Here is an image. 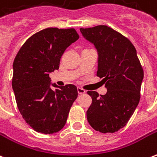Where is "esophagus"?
Instances as JSON below:
<instances>
[{
  "mask_svg": "<svg viewBox=\"0 0 157 157\" xmlns=\"http://www.w3.org/2000/svg\"><path fill=\"white\" fill-rule=\"evenodd\" d=\"M77 92H78L79 94H84V93H86L85 90L83 88H82V87H78V88H77Z\"/></svg>",
  "mask_w": 157,
  "mask_h": 157,
  "instance_id": "esophagus-1",
  "label": "esophagus"
}]
</instances>
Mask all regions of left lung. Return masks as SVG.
I'll return each mask as SVG.
<instances>
[{
	"mask_svg": "<svg viewBox=\"0 0 157 157\" xmlns=\"http://www.w3.org/2000/svg\"><path fill=\"white\" fill-rule=\"evenodd\" d=\"M80 31L98 50L97 75L108 90L100 96L87 92L92 100L86 111L87 121L97 131L114 133L124 127L138 106L143 68L135 46L121 33L105 25Z\"/></svg>",
	"mask_w": 157,
	"mask_h": 157,
	"instance_id": "8db88e82",
	"label": "left lung"
}]
</instances>
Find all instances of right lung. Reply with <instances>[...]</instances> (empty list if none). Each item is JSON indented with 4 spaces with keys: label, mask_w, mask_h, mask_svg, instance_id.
Here are the masks:
<instances>
[{
    "label": "right lung",
    "mask_w": 157,
    "mask_h": 157,
    "mask_svg": "<svg viewBox=\"0 0 157 157\" xmlns=\"http://www.w3.org/2000/svg\"><path fill=\"white\" fill-rule=\"evenodd\" d=\"M79 39L74 29L48 28L31 36L13 62L12 89L26 123L35 131L53 134L65 126L78 96L75 85L50 87L49 73L58 70L62 55Z\"/></svg>",
    "instance_id": "add662e5"
}]
</instances>
